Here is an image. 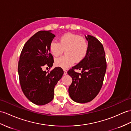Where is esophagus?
Returning a JSON list of instances; mask_svg holds the SVG:
<instances>
[{
	"label": "esophagus",
	"instance_id": "1",
	"mask_svg": "<svg viewBox=\"0 0 131 131\" xmlns=\"http://www.w3.org/2000/svg\"><path fill=\"white\" fill-rule=\"evenodd\" d=\"M63 71H64V74H67V71H66V69H63Z\"/></svg>",
	"mask_w": 131,
	"mask_h": 131
}]
</instances>
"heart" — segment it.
Instances as JSON below:
<instances>
[{
  "mask_svg": "<svg viewBox=\"0 0 131 131\" xmlns=\"http://www.w3.org/2000/svg\"><path fill=\"white\" fill-rule=\"evenodd\" d=\"M88 49V44L85 38L78 35L66 33L60 37L59 43L52 41L50 44L49 50L52 54L58 57L65 51L66 56L55 59L57 66L67 68L75 61L78 63L84 58Z\"/></svg>",
  "mask_w": 131,
  "mask_h": 131,
  "instance_id": "heart-1",
  "label": "heart"
}]
</instances>
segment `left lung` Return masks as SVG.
I'll return each mask as SVG.
<instances>
[{
  "instance_id": "obj_1",
  "label": "left lung",
  "mask_w": 131,
  "mask_h": 131,
  "mask_svg": "<svg viewBox=\"0 0 131 131\" xmlns=\"http://www.w3.org/2000/svg\"><path fill=\"white\" fill-rule=\"evenodd\" d=\"M85 37L88 43L87 55L67 72L72 78L68 88L70 97L75 102L81 103L89 102L97 96L102 87L107 69L102 44L94 37L90 35ZM75 69L82 72L77 73Z\"/></svg>"
}]
</instances>
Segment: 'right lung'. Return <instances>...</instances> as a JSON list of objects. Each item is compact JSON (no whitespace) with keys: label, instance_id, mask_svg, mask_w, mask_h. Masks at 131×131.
<instances>
[{"label":"right lung","instance_id":"add662e5","mask_svg":"<svg viewBox=\"0 0 131 131\" xmlns=\"http://www.w3.org/2000/svg\"><path fill=\"white\" fill-rule=\"evenodd\" d=\"M55 37L51 30L38 31L24 44L18 62L22 91L29 100L39 106L53 100L55 85L64 73L59 67L49 72L43 70L44 66H53L49 46Z\"/></svg>","mask_w":131,"mask_h":131}]
</instances>
